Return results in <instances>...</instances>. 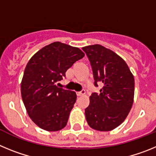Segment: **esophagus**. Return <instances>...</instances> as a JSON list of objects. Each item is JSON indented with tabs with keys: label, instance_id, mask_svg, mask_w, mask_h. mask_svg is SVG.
Listing matches in <instances>:
<instances>
[{
	"label": "esophagus",
	"instance_id": "obj_1",
	"mask_svg": "<svg viewBox=\"0 0 156 156\" xmlns=\"http://www.w3.org/2000/svg\"><path fill=\"white\" fill-rule=\"evenodd\" d=\"M85 91L84 90H83V91L81 92H76V95L78 96V97H80V96H83V95H85Z\"/></svg>",
	"mask_w": 156,
	"mask_h": 156
}]
</instances>
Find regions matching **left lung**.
I'll use <instances>...</instances> for the list:
<instances>
[{
    "instance_id": "1",
    "label": "left lung",
    "mask_w": 156,
    "mask_h": 156,
    "mask_svg": "<svg viewBox=\"0 0 156 156\" xmlns=\"http://www.w3.org/2000/svg\"><path fill=\"white\" fill-rule=\"evenodd\" d=\"M93 69L94 85L101 82L100 94H92L85 109L88 125L99 131H110L122 123L131 109L134 78L126 62L116 53L100 44L82 48Z\"/></svg>"
}]
</instances>
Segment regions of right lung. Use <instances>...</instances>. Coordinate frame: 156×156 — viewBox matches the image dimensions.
I'll use <instances>...</instances> for the list:
<instances>
[{"label":"right lung","mask_w":156,"mask_h":156,"mask_svg":"<svg viewBox=\"0 0 156 156\" xmlns=\"http://www.w3.org/2000/svg\"><path fill=\"white\" fill-rule=\"evenodd\" d=\"M84 55L80 48L56 41L28 62L21 82L22 98L29 116L40 128L52 132L66 126L76 94L58 87L56 83Z\"/></svg>","instance_id":"obj_1"}]
</instances>
